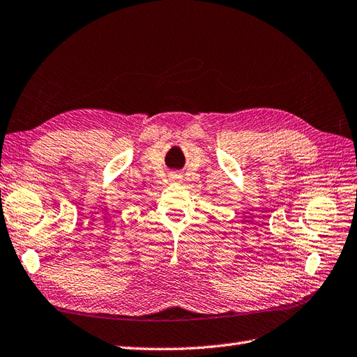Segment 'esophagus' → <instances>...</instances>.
Segmentation results:
<instances>
[{"mask_svg": "<svg viewBox=\"0 0 357 357\" xmlns=\"http://www.w3.org/2000/svg\"><path fill=\"white\" fill-rule=\"evenodd\" d=\"M169 180H171V181H181V174L177 172V171H172V172L169 174Z\"/></svg>", "mask_w": 357, "mask_h": 357, "instance_id": "1", "label": "esophagus"}]
</instances>
